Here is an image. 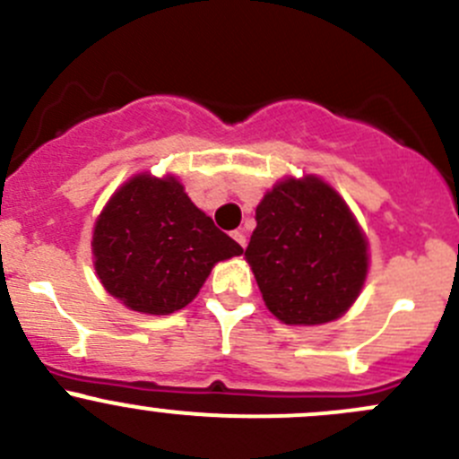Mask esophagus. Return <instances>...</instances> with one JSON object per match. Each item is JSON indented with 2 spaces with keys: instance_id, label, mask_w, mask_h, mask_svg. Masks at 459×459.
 <instances>
[{
  "instance_id": "obj_1",
  "label": "esophagus",
  "mask_w": 459,
  "mask_h": 459,
  "mask_svg": "<svg viewBox=\"0 0 459 459\" xmlns=\"http://www.w3.org/2000/svg\"><path fill=\"white\" fill-rule=\"evenodd\" d=\"M233 239L239 244V247L247 248V235H244V230H233Z\"/></svg>"
}]
</instances>
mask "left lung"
<instances>
[{
    "label": "left lung",
    "instance_id": "8db88e82",
    "mask_svg": "<svg viewBox=\"0 0 459 459\" xmlns=\"http://www.w3.org/2000/svg\"><path fill=\"white\" fill-rule=\"evenodd\" d=\"M247 248L268 311L284 324L316 326L344 316L368 273V244L346 202L307 175L275 184L255 211Z\"/></svg>",
    "mask_w": 459,
    "mask_h": 459
}]
</instances>
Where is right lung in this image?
<instances>
[{
	"label": "right lung",
	"mask_w": 459,
	"mask_h": 459,
	"mask_svg": "<svg viewBox=\"0 0 459 459\" xmlns=\"http://www.w3.org/2000/svg\"><path fill=\"white\" fill-rule=\"evenodd\" d=\"M95 271L131 311L169 316L195 299L217 262L242 255L175 178L142 173L113 193L92 230Z\"/></svg>",
	"instance_id": "add662e5"
}]
</instances>
